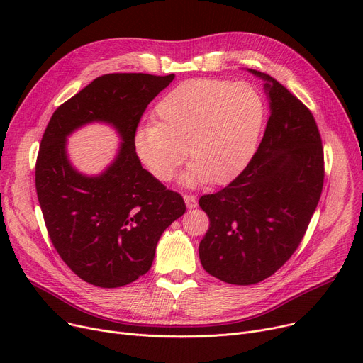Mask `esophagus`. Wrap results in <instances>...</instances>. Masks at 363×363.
Here are the masks:
<instances>
[{"label": "esophagus", "instance_id": "obj_1", "mask_svg": "<svg viewBox=\"0 0 363 363\" xmlns=\"http://www.w3.org/2000/svg\"><path fill=\"white\" fill-rule=\"evenodd\" d=\"M184 200H185V204L186 207L191 211V208H196L197 207V197L193 196V194H185L184 196Z\"/></svg>", "mask_w": 363, "mask_h": 363}]
</instances>
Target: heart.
Here are the masks:
<instances>
[{"label":"heart","instance_id":"b5f03b06","mask_svg":"<svg viewBox=\"0 0 363 363\" xmlns=\"http://www.w3.org/2000/svg\"><path fill=\"white\" fill-rule=\"evenodd\" d=\"M264 118L259 92L245 82L191 79L170 89L155 107V123L135 132L137 156L150 174L169 181L189 164L182 184H225L253 157Z\"/></svg>","mask_w":363,"mask_h":363}]
</instances>
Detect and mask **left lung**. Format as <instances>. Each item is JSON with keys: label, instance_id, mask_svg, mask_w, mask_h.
<instances>
[{"label": "left lung", "instance_id": "obj_1", "mask_svg": "<svg viewBox=\"0 0 363 363\" xmlns=\"http://www.w3.org/2000/svg\"><path fill=\"white\" fill-rule=\"evenodd\" d=\"M271 114L253 159L215 194L199 200L211 226L199 245L206 272L235 285L274 275L297 250L320 199L323 148L313 114L272 76Z\"/></svg>", "mask_w": 363, "mask_h": 363}]
</instances>
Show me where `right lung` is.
I'll return each mask as SVG.
<instances>
[{
	"label": "right lung",
	"mask_w": 363,
	"mask_h": 363,
	"mask_svg": "<svg viewBox=\"0 0 363 363\" xmlns=\"http://www.w3.org/2000/svg\"><path fill=\"white\" fill-rule=\"evenodd\" d=\"M175 74L108 73L59 106L47 125L35 166V186L57 253L88 284L116 289L147 274L166 228L185 213L181 194L143 169L135 132L150 101ZM92 121L118 130L115 162L86 177L68 162L65 138Z\"/></svg>",
	"instance_id": "1"
}]
</instances>
